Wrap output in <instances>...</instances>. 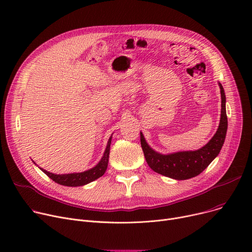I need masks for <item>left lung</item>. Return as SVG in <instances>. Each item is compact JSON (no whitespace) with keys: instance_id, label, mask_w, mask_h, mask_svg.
I'll return each instance as SVG.
<instances>
[{"instance_id":"obj_1","label":"left lung","mask_w":252,"mask_h":252,"mask_svg":"<svg viewBox=\"0 0 252 252\" xmlns=\"http://www.w3.org/2000/svg\"><path fill=\"white\" fill-rule=\"evenodd\" d=\"M219 87L221 99L220 125L214 137L203 147L197 150L162 154L152 149L142 131H140L141 146L144 156L146 158L148 165L155 173L174 180H188L201 174L219 155L224 139H226L228 129L226 95H224V91L220 83H219Z\"/></svg>"}]
</instances>
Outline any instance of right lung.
Returning a JSON list of instances; mask_svg holds the SVG:
<instances>
[{"label": "right lung", "mask_w": 252, "mask_h": 252, "mask_svg": "<svg viewBox=\"0 0 252 252\" xmlns=\"http://www.w3.org/2000/svg\"><path fill=\"white\" fill-rule=\"evenodd\" d=\"M112 135L110 136L107 146L105 148V151L103 153V156L101 157L100 161L94 166L88 170L82 171V173H71V174H53L50 171L39 167L34 161H32L39 169H41L43 173H45L50 179H52L54 182H56L62 186H67V187H79V186H85V185L95 181L102 177L106 169L108 166V159H109V151H110V145H111Z\"/></svg>", "instance_id": "1"}]
</instances>
